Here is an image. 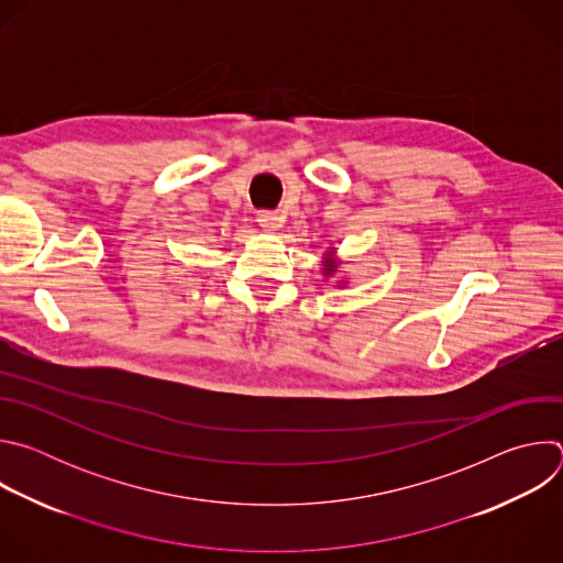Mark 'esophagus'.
<instances>
[{"label": "esophagus", "mask_w": 563, "mask_h": 563, "mask_svg": "<svg viewBox=\"0 0 563 563\" xmlns=\"http://www.w3.org/2000/svg\"><path fill=\"white\" fill-rule=\"evenodd\" d=\"M258 224H261L263 231L276 233L278 227H280V218H278L276 213H272V211H261V213H258Z\"/></svg>", "instance_id": "1"}]
</instances>
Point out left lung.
Instances as JSON below:
<instances>
[{"instance_id": "obj_1", "label": "left lung", "mask_w": 563, "mask_h": 563, "mask_svg": "<svg viewBox=\"0 0 563 563\" xmlns=\"http://www.w3.org/2000/svg\"><path fill=\"white\" fill-rule=\"evenodd\" d=\"M330 254H334V250L328 252V256H330ZM336 269H339V258L330 256V258L323 263V274H325V278H330L332 274H336Z\"/></svg>"}]
</instances>
